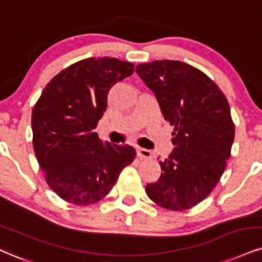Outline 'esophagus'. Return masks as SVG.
Here are the masks:
<instances>
[{
    "label": "esophagus",
    "instance_id": "esophagus-1",
    "mask_svg": "<svg viewBox=\"0 0 262 262\" xmlns=\"http://www.w3.org/2000/svg\"><path fill=\"white\" fill-rule=\"evenodd\" d=\"M137 157H140L141 159H150L151 158V151L146 148L137 147Z\"/></svg>",
    "mask_w": 262,
    "mask_h": 262
}]
</instances>
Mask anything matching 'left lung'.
<instances>
[{"mask_svg": "<svg viewBox=\"0 0 262 262\" xmlns=\"http://www.w3.org/2000/svg\"><path fill=\"white\" fill-rule=\"evenodd\" d=\"M136 73L156 95L164 119L175 126L173 149L159 161L161 175L146 186L158 205L175 211L189 209L210 194L231 154L234 125L219 86L189 64L154 60Z\"/></svg>", "mask_w": 262, "mask_h": 262, "instance_id": "left-lung-1", "label": "left lung"}]
</instances>
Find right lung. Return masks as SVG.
I'll use <instances>...</instances> for the list:
<instances>
[{"instance_id":"add662e5","label":"right lung","mask_w":262,"mask_h":262,"mask_svg":"<svg viewBox=\"0 0 262 262\" xmlns=\"http://www.w3.org/2000/svg\"><path fill=\"white\" fill-rule=\"evenodd\" d=\"M132 73L134 64L116 58L82 59L57 74L32 109L37 161L48 186L67 202H98L136 157L134 147L103 143L95 132L111 89Z\"/></svg>"}]
</instances>
